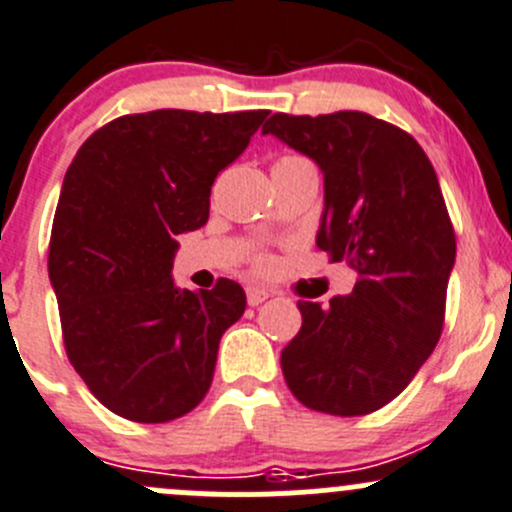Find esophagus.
<instances>
[{
    "instance_id": "1",
    "label": "esophagus",
    "mask_w": 512,
    "mask_h": 512,
    "mask_svg": "<svg viewBox=\"0 0 512 512\" xmlns=\"http://www.w3.org/2000/svg\"><path fill=\"white\" fill-rule=\"evenodd\" d=\"M273 291L271 288H261V286H246V301H249V306H258V303H263L266 298H271Z\"/></svg>"
}]
</instances>
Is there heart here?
<instances>
[{"mask_svg": "<svg viewBox=\"0 0 512 512\" xmlns=\"http://www.w3.org/2000/svg\"><path fill=\"white\" fill-rule=\"evenodd\" d=\"M296 164H308V161L301 159V156H283V159H278L276 166H296Z\"/></svg>", "mask_w": 512, "mask_h": 512, "instance_id": "obj_1", "label": "heart"}]
</instances>
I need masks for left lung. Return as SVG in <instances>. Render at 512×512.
Instances as JSON below:
<instances>
[{"instance_id": "8db88e82", "label": "left lung", "mask_w": 512, "mask_h": 512, "mask_svg": "<svg viewBox=\"0 0 512 512\" xmlns=\"http://www.w3.org/2000/svg\"><path fill=\"white\" fill-rule=\"evenodd\" d=\"M263 134L316 161V246L358 273L348 296L298 301L283 378L313 411L366 416L413 381L443 331L455 234L438 176L411 134L363 111L273 114Z\"/></svg>"}]
</instances>
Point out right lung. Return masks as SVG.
Wrapping results in <instances>:
<instances>
[{"mask_svg":"<svg viewBox=\"0 0 512 512\" xmlns=\"http://www.w3.org/2000/svg\"><path fill=\"white\" fill-rule=\"evenodd\" d=\"M266 116L126 114L94 131L67 169L49 281L69 361L116 416L174 421L209 391L219 341L244 316L246 293L229 278L211 291L176 286V239L209 221L214 179Z\"/></svg>","mask_w":512,"mask_h":512,"instance_id":"add662e5","label":"right lung"}]
</instances>
